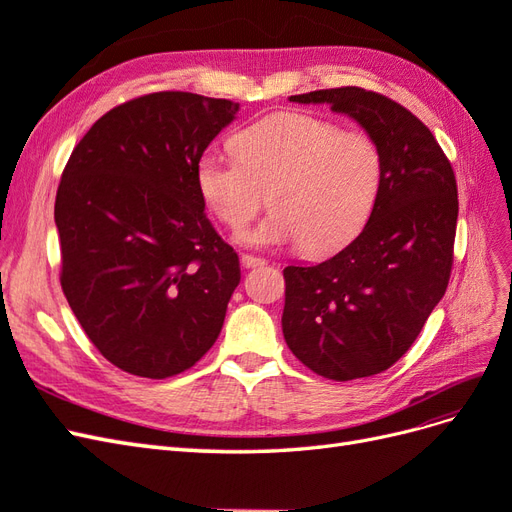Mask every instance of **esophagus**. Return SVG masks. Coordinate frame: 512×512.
<instances>
[{"label": "esophagus", "mask_w": 512, "mask_h": 512, "mask_svg": "<svg viewBox=\"0 0 512 512\" xmlns=\"http://www.w3.org/2000/svg\"><path fill=\"white\" fill-rule=\"evenodd\" d=\"M241 265L247 267V269L262 267V265H265V258H256V256H252V254H243V256H241Z\"/></svg>", "instance_id": "1"}]
</instances>
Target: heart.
Wrapping results in <instances>:
<instances>
[{
  "label": "heart",
  "mask_w": 512,
  "mask_h": 512,
  "mask_svg": "<svg viewBox=\"0 0 512 512\" xmlns=\"http://www.w3.org/2000/svg\"><path fill=\"white\" fill-rule=\"evenodd\" d=\"M232 149L237 158L205 151L196 183L230 230L250 224L269 198L273 211L243 235L245 243L299 241L307 254L335 252L359 235L376 207L384 158L365 132L309 113H275L243 128Z\"/></svg>",
  "instance_id": "heart-1"
}]
</instances>
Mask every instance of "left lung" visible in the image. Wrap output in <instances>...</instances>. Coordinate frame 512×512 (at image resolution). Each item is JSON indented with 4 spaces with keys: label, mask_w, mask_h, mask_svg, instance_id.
<instances>
[{
    "label": "left lung",
    "mask_w": 512,
    "mask_h": 512,
    "mask_svg": "<svg viewBox=\"0 0 512 512\" xmlns=\"http://www.w3.org/2000/svg\"><path fill=\"white\" fill-rule=\"evenodd\" d=\"M290 102H327L359 121L382 149L384 177L359 237L320 265L284 269V339L322 378L374 376L408 352L451 280L453 166L421 119L376 91L320 89Z\"/></svg>",
    "instance_id": "obj_1"
}]
</instances>
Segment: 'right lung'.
<instances>
[{
  "label": "right lung",
  "mask_w": 512,
  "mask_h": 512,
  "mask_svg": "<svg viewBox=\"0 0 512 512\" xmlns=\"http://www.w3.org/2000/svg\"><path fill=\"white\" fill-rule=\"evenodd\" d=\"M237 111L190 91L138 96L102 115L61 173V290L89 342L132 376H177L222 331L239 258L207 218L196 164Z\"/></svg>",
  "instance_id": "1"
}]
</instances>
